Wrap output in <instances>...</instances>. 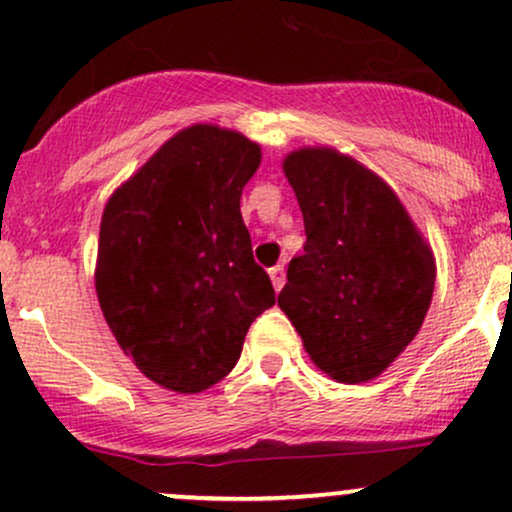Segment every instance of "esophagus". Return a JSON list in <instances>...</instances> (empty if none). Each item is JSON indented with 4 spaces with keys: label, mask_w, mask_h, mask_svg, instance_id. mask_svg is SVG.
<instances>
[{
    "label": "esophagus",
    "mask_w": 512,
    "mask_h": 512,
    "mask_svg": "<svg viewBox=\"0 0 512 512\" xmlns=\"http://www.w3.org/2000/svg\"><path fill=\"white\" fill-rule=\"evenodd\" d=\"M269 276H272V286H274V291L279 293V291H281V286H284V281H286L284 264H276V267L269 269Z\"/></svg>",
    "instance_id": "34e87169"
}]
</instances>
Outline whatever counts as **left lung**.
Wrapping results in <instances>:
<instances>
[{
    "mask_svg": "<svg viewBox=\"0 0 512 512\" xmlns=\"http://www.w3.org/2000/svg\"><path fill=\"white\" fill-rule=\"evenodd\" d=\"M284 173L303 211L279 308L305 351L339 383H366L424 325L436 262L392 187L334 149H298Z\"/></svg>",
    "mask_w": 512,
    "mask_h": 512,
    "instance_id": "left-lung-1",
    "label": "left lung"
}]
</instances>
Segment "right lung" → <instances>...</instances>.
I'll return each instance as SVG.
<instances>
[{
    "label": "right lung",
    "instance_id": "add662e5",
    "mask_svg": "<svg viewBox=\"0 0 512 512\" xmlns=\"http://www.w3.org/2000/svg\"><path fill=\"white\" fill-rule=\"evenodd\" d=\"M260 158L233 129L192 125L105 204L96 264L105 322L134 366L173 392L226 378L255 317L274 305L240 216Z\"/></svg>",
    "mask_w": 512,
    "mask_h": 512
}]
</instances>
